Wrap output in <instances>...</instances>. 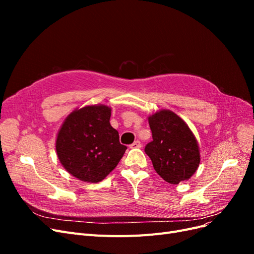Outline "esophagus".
Returning a JSON list of instances; mask_svg holds the SVG:
<instances>
[{
  "label": "esophagus",
  "instance_id": "obj_1",
  "mask_svg": "<svg viewBox=\"0 0 254 254\" xmlns=\"http://www.w3.org/2000/svg\"><path fill=\"white\" fill-rule=\"evenodd\" d=\"M141 142L140 141H134L131 145H130V148H141Z\"/></svg>",
  "mask_w": 254,
  "mask_h": 254
}]
</instances>
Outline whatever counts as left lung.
<instances>
[{"label":"left lung","instance_id":"left-lung-1","mask_svg":"<svg viewBox=\"0 0 254 254\" xmlns=\"http://www.w3.org/2000/svg\"><path fill=\"white\" fill-rule=\"evenodd\" d=\"M152 141L147 155L158 175L171 184L188 181L200 164V149L189 125L175 112L161 109L148 115Z\"/></svg>","mask_w":254,"mask_h":254}]
</instances>
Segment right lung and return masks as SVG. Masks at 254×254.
<instances>
[{
  "instance_id": "right-lung-1",
  "label": "right lung",
  "mask_w": 254,
  "mask_h": 254,
  "mask_svg": "<svg viewBox=\"0 0 254 254\" xmlns=\"http://www.w3.org/2000/svg\"><path fill=\"white\" fill-rule=\"evenodd\" d=\"M111 107L88 105L67 115L56 136L61 165L76 179L88 183L104 180L127 149L110 125Z\"/></svg>"
}]
</instances>
